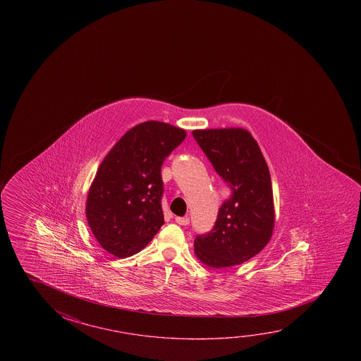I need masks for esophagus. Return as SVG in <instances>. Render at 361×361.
<instances>
[{
  "mask_svg": "<svg viewBox=\"0 0 361 361\" xmlns=\"http://www.w3.org/2000/svg\"><path fill=\"white\" fill-rule=\"evenodd\" d=\"M175 220L180 225H189L190 223V219L188 216H178Z\"/></svg>",
  "mask_w": 361,
  "mask_h": 361,
  "instance_id": "1",
  "label": "esophagus"
}]
</instances>
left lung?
<instances>
[{"mask_svg":"<svg viewBox=\"0 0 361 361\" xmlns=\"http://www.w3.org/2000/svg\"><path fill=\"white\" fill-rule=\"evenodd\" d=\"M192 136L231 190L213 229L196 237V257L212 268L242 264L272 237L274 207L266 160L253 136L243 128L196 130Z\"/></svg>","mask_w":361,"mask_h":361,"instance_id":"obj_1","label":"left lung"}]
</instances>
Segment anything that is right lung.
Instances as JSON below:
<instances>
[{"label":"right lung","instance_id":"obj_1","mask_svg":"<svg viewBox=\"0 0 361 361\" xmlns=\"http://www.w3.org/2000/svg\"><path fill=\"white\" fill-rule=\"evenodd\" d=\"M186 137L171 124L147 121L113 146L89 189L90 231L108 253L127 258L141 252L165 223L161 166Z\"/></svg>","mask_w":361,"mask_h":361}]
</instances>
